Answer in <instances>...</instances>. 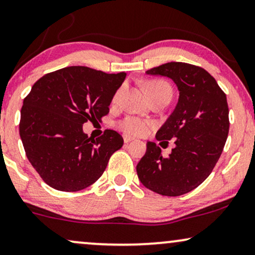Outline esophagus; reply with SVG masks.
Returning a JSON list of instances; mask_svg holds the SVG:
<instances>
[{
    "label": "esophagus",
    "mask_w": 255,
    "mask_h": 255,
    "mask_svg": "<svg viewBox=\"0 0 255 255\" xmlns=\"http://www.w3.org/2000/svg\"><path fill=\"white\" fill-rule=\"evenodd\" d=\"M134 140V137H131V136H129V135H124V141H125V143H128V142H130V141H133Z\"/></svg>",
    "instance_id": "34e87169"
}]
</instances>
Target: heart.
I'll return each mask as SVG.
<instances>
[{
  "instance_id": "1",
  "label": "heart",
  "mask_w": 255,
  "mask_h": 255,
  "mask_svg": "<svg viewBox=\"0 0 255 255\" xmlns=\"http://www.w3.org/2000/svg\"><path fill=\"white\" fill-rule=\"evenodd\" d=\"M144 90H146L149 99L155 98L157 95L165 94V93H170V94H173L172 87H170L167 82L161 81V80H149V81H147L146 85H144ZM120 92L121 89L115 92V94L113 95V102L118 101ZM118 125L125 133L129 135H136V136L144 135L148 133V130H149L150 128L154 127L153 122L142 120V119H138L135 117H126L122 119V120L119 121Z\"/></svg>"
}]
</instances>
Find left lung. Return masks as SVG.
Instances as JSON below:
<instances>
[{"instance_id":"1","label":"left lung","mask_w":255,"mask_h":255,"mask_svg":"<svg viewBox=\"0 0 255 255\" xmlns=\"http://www.w3.org/2000/svg\"><path fill=\"white\" fill-rule=\"evenodd\" d=\"M147 74L170 77L178 86V105L156 133L157 141L174 140L175 147L162 156L155 142H148L137 176L157 194H186L208 178L224 150L230 130L226 94L211 74L194 64L168 62Z\"/></svg>"}]
</instances>
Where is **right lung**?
<instances>
[{
	"instance_id": "obj_1",
	"label": "right lung",
	"mask_w": 255,
	"mask_h": 255,
	"mask_svg": "<svg viewBox=\"0 0 255 255\" xmlns=\"http://www.w3.org/2000/svg\"><path fill=\"white\" fill-rule=\"evenodd\" d=\"M126 73L107 74L73 66L48 73L31 87L21 109L20 136L29 162L47 185L77 192L93 185L124 138L106 129L98 138L83 133L101 121Z\"/></svg>"
}]
</instances>
